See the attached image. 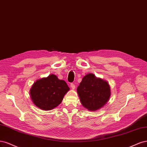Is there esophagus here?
Returning <instances> with one entry per match:
<instances>
[{"label": "esophagus", "mask_w": 147, "mask_h": 147, "mask_svg": "<svg viewBox=\"0 0 147 147\" xmlns=\"http://www.w3.org/2000/svg\"><path fill=\"white\" fill-rule=\"evenodd\" d=\"M70 87H71V88L73 90H74L75 89V85L74 84H73V83H71L70 84Z\"/></svg>", "instance_id": "esophagus-1"}]
</instances>
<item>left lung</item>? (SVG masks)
Masks as SVG:
<instances>
[{
  "label": "left lung",
  "instance_id": "8db88e82",
  "mask_svg": "<svg viewBox=\"0 0 147 147\" xmlns=\"http://www.w3.org/2000/svg\"><path fill=\"white\" fill-rule=\"evenodd\" d=\"M77 92L82 105L90 111H96L103 107L111 95L108 82L92 73L84 76Z\"/></svg>",
  "mask_w": 147,
  "mask_h": 147
}]
</instances>
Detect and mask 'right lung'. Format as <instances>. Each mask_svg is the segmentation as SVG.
<instances>
[{"mask_svg": "<svg viewBox=\"0 0 147 147\" xmlns=\"http://www.w3.org/2000/svg\"><path fill=\"white\" fill-rule=\"evenodd\" d=\"M69 90L67 84L51 74L36 80L30 89L33 103L41 110L50 111L57 107Z\"/></svg>", "mask_w": 147, "mask_h": 147, "instance_id": "1", "label": "right lung"}]
</instances>
